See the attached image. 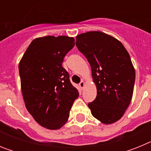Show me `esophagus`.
Masks as SVG:
<instances>
[{"label":"esophagus","instance_id":"obj_1","mask_svg":"<svg viewBox=\"0 0 151 151\" xmlns=\"http://www.w3.org/2000/svg\"><path fill=\"white\" fill-rule=\"evenodd\" d=\"M79 86H80V88H81L83 89L84 87H85V82H84V81H82V82L79 83Z\"/></svg>","mask_w":151,"mask_h":151}]
</instances>
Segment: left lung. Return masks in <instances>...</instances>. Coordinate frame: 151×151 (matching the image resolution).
Masks as SVG:
<instances>
[{"mask_svg":"<svg viewBox=\"0 0 151 151\" xmlns=\"http://www.w3.org/2000/svg\"><path fill=\"white\" fill-rule=\"evenodd\" d=\"M76 45L90 63L97 87V97L88 104L91 114L104 124L116 122L134 90L135 71L129 53L116 38L97 31L77 35Z\"/></svg>","mask_w":151,"mask_h":151,"instance_id":"8db88e82","label":"left lung"}]
</instances>
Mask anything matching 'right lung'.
<instances>
[{"instance_id": "add662e5", "label": "right lung", "mask_w": 151, "mask_h": 151, "mask_svg": "<svg viewBox=\"0 0 151 151\" xmlns=\"http://www.w3.org/2000/svg\"><path fill=\"white\" fill-rule=\"evenodd\" d=\"M75 45L68 36H45L33 40L19 64L21 89L26 107L43 127L56 130L67 122L78 91L62 66Z\"/></svg>"}]
</instances>
